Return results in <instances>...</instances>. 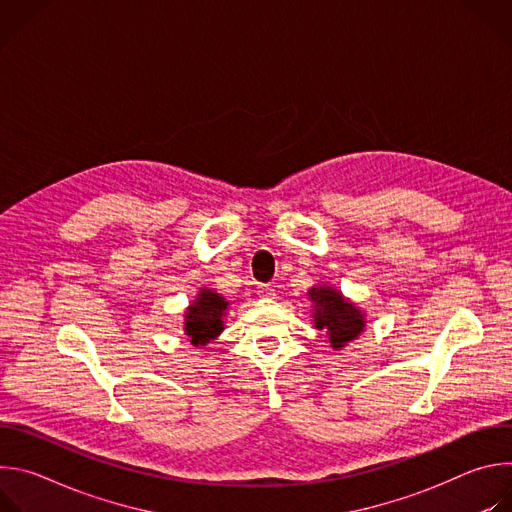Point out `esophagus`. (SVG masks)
<instances>
[{
	"label": "esophagus",
	"instance_id": "esophagus-1",
	"mask_svg": "<svg viewBox=\"0 0 512 512\" xmlns=\"http://www.w3.org/2000/svg\"><path fill=\"white\" fill-rule=\"evenodd\" d=\"M257 296H261V298H273L275 296V289L271 287V285H259L257 287Z\"/></svg>",
	"mask_w": 512,
	"mask_h": 512
}]
</instances>
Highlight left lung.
Masks as SVG:
<instances>
[{
    "label": "left lung",
    "mask_w": 512,
    "mask_h": 512,
    "mask_svg": "<svg viewBox=\"0 0 512 512\" xmlns=\"http://www.w3.org/2000/svg\"><path fill=\"white\" fill-rule=\"evenodd\" d=\"M308 300L312 302L314 326L318 330H326L334 350H342L367 328V314L334 285L322 283L310 287Z\"/></svg>",
    "instance_id": "8db88e82"
}]
</instances>
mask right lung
<instances>
[{
	"mask_svg": "<svg viewBox=\"0 0 512 512\" xmlns=\"http://www.w3.org/2000/svg\"><path fill=\"white\" fill-rule=\"evenodd\" d=\"M229 302L212 287H200L184 312V334L192 346H206L225 330Z\"/></svg>",
	"mask_w": 512,
	"mask_h": 512,
	"instance_id": "obj_1",
	"label": "right lung"
}]
</instances>
